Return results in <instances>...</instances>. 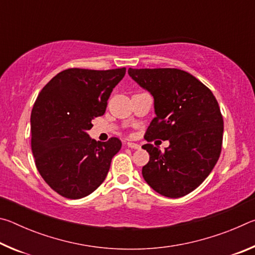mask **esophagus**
I'll return each instance as SVG.
<instances>
[{
    "mask_svg": "<svg viewBox=\"0 0 255 255\" xmlns=\"http://www.w3.org/2000/svg\"><path fill=\"white\" fill-rule=\"evenodd\" d=\"M127 146L129 148H133V149H138L140 148V146L136 144V143H132V141H127Z\"/></svg>",
    "mask_w": 255,
    "mask_h": 255,
    "instance_id": "1",
    "label": "esophagus"
}]
</instances>
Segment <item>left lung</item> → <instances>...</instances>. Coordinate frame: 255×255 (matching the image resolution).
I'll use <instances>...</instances> for the list:
<instances>
[{"label":"left lung","mask_w":255,"mask_h":255,"mask_svg":"<svg viewBox=\"0 0 255 255\" xmlns=\"http://www.w3.org/2000/svg\"><path fill=\"white\" fill-rule=\"evenodd\" d=\"M129 75L154 97L155 117L141 146L149 161L141 173L159 195L180 198L204 182L222 152L224 120L205 84L178 68H129ZM169 140L164 152L150 141Z\"/></svg>","instance_id":"8db88e82"}]
</instances>
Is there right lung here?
I'll list each match as a JSON object with an SVG mask.
<instances>
[{
  "label": "right lung",
  "instance_id": "right-lung-1",
  "mask_svg": "<svg viewBox=\"0 0 255 255\" xmlns=\"http://www.w3.org/2000/svg\"><path fill=\"white\" fill-rule=\"evenodd\" d=\"M126 67L97 71L68 68L38 94L31 111V149L37 170L58 195L80 199L98 189L122 148L117 137L101 143L86 131L105 115L112 90Z\"/></svg>",
  "mask_w": 255,
  "mask_h": 255
}]
</instances>
